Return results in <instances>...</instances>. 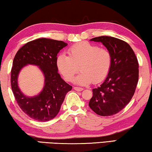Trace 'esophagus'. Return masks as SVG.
<instances>
[{
  "label": "esophagus",
  "mask_w": 152,
  "mask_h": 152,
  "mask_svg": "<svg viewBox=\"0 0 152 152\" xmlns=\"http://www.w3.org/2000/svg\"><path fill=\"white\" fill-rule=\"evenodd\" d=\"M74 89H75V90L77 91H81L83 90V89L81 88H79V87H74Z\"/></svg>",
  "instance_id": "34e87169"
}]
</instances>
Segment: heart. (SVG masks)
Listing matches in <instances>:
<instances>
[{
	"label": "heart",
	"instance_id": "heart-1",
	"mask_svg": "<svg viewBox=\"0 0 152 152\" xmlns=\"http://www.w3.org/2000/svg\"><path fill=\"white\" fill-rule=\"evenodd\" d=\"M68 56L61 54L56 58V66L67 81H73L74 76L81 71L75 82L80 86L91 82L99 83L108 75L113 63L111 52L88 42H81L69 48Z\"/></svg>",
	"mask_w": 152,
	"mask_h": 152
}]
</instances>
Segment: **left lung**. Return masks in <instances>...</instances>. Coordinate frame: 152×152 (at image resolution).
<instances>
[{
  "instance_id": "left-lung-1",
  "label": "left lung",
  "mask_w": 152,
  "mask_h": 152,
  "mask_svg": "<svg viewBox=\"0 0 152 152\" xmlns=\"http://www.w3.org/2000/svg\"><path fill=\"white\" fill-rule=\"evenodd\" d=\"M91 40L102 42L111 52L113 63L105 81L92 89L89 106L98 115H114L127 105L135 94L139 79L137 58L129 44L122 39L99 36Z\"/></svg>"
}]
</instances>
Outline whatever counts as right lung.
<instances>
[{
  "mask_svg": "<svg viewBox=\"0 0 152 152\" xmlns=\"http://www.w3.org/2000/svg\"><path fill=\"white\" fill-rule=\"evenodd\" d=\"M66 46L63 41L39 38L27 42L15 54L11 72V89L20 108L34 120L44 122L55 117L66 94L72 89L61 77L56 66L57 54ZM28 64L39 66L45 77L43 90L31 98L24 96L17 84L19 71Z\"/></svg>",
  "mask_w": 152,
  "mask_h": 152,
  "instance_id": "right-lung-1",
  "label": "right lung"
}]
</instances>
